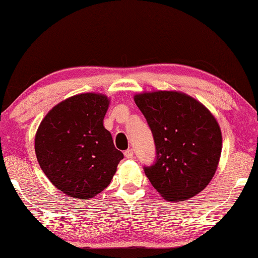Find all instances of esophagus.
<instances>
[{
  "label": "esophagus",
  "mask_w": 258,
  "mask_h": 258,
  "mask_svg": "<svg viewBox=\"0 0 258 258\" xmlns=\"http://www.w3.org/2000/svg\"><path fill=\"white\" fill-rule=\"evenodd\" d=\"M124 156L126 157V158H128V159L133 158V156H134V154H133V150H132V149H128V150H126V151L124 152Z\"/></svg>",
  "instance_id": "esophagus-1"
}]
</instances>
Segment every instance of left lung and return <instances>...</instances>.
Returning <instances> with one entry per match:
<instances>
[{"mask_svg":"<svg viewBox=\"0 0 258 258\" xmlns=\"http://www.w3.org/2000/svg\"><path fill=\"white\" fill-rule=\"evenodd\" d=\"M154 135L157 158L145 167L152 186L168 202L198 195L215 174L222 132L213 113L198 100L177 91L134 95Z\"/></svg>","mask_w":258,"mask_h":258,"instance_id":"left-lung-1","label":"left lung"}]
</instances>
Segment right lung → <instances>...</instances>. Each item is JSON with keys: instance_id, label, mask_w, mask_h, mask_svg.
<instances>
[{"instance_id": "1", "label": "right lung", "mask_w": 258, "mask_h": 258, "mask_svg": "<svg viewBox=\"0 0 258 258\" xmlns=\"http://www.w3.org/2000/svg\"><path fill=\"white\" fill-rule=\"evenodd\" d=\"M107 95L82 93L51 109L35 135V154L56 189L78 199L93 198L110 184L121 151L104 128Z\"/></svg>"}]
</instances>
